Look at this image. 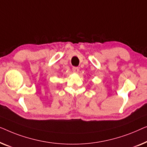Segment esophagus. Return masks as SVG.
<instances>
[{"mask_svg":"<svg viewBox=\"0 0 147 147\" xmlns=\"http://www.w3.org/2000/svg\"><path fill=\"white\" fill-rule=\"evenodd\" d=\"M73 71L74 73H78V71H79V69L76 67H73Z\"/></svg>","mask_w":147,"mask_h":147,"instance_id":"1","label":"esophagus"}]
</instances>
